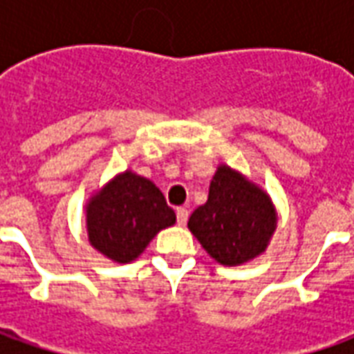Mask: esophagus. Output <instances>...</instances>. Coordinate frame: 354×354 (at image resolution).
I'll return each instance as SVG.
<instances>
[{
    "label": "esophagus",
    "instance_id": "34e87169",
    "mask_svg": "<svg viewBox=\"0 0 354 354\" xmlns=\"http://www.w3.org/2000/svg\"><path fill=\"white\" fill-rule=\"evenodd\" d=\"M187 208H176V220H178V225H185L187 223Z\"/></svg>",
    "mask_w": 354,
    "mask_h": 354
}]
</instances>
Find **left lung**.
Masks as SVG:
<instances>
[{"instance_id": "obj_1", "label": "left lung", "mask_w": 354, "mask_h": 354, "mask_svg": "<svg viewBox=\"0 0 354 354\" xmlns=\"http://www.w3.org/2000/svg\"><path fill=\"white\" fill-rule=\"evenodd\" d=\"M187 227L203 248L222 266H241L266 250L277 227L271 201L230 167H220L210 182L208 201Z\"/></svg>"}]
</instances>
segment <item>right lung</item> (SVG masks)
<instances>
[{"label": "right lung", "instance_id": "add662e5", "mask_svg": "<svg viewBox=\"0 0 354 354\" xmlns=\"http://www.w3.org/2000/svg\"><path fill=\"white\" fill-rule=\"evenodd\" d=\"M174 222L176 214L159 187L129 170L111 180L87 207L91 245L119 263L138 258L149 241Z\"/></svg>", "mask_w": 354, "mask_h": 354}]
</instances>
